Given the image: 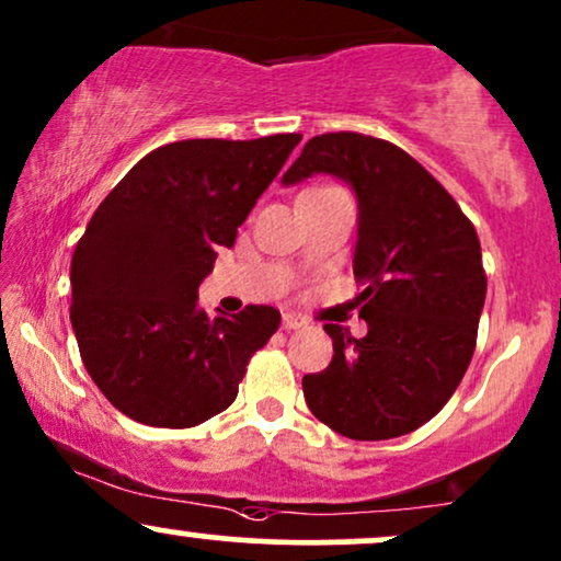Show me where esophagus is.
Returning <instances> with one entry per match:
<instances>
[{
    "label": "esophagus",
    "mask_w": 561,
    "mask_h": 561,
    "mask_svg": "<svg viewBox=\"0 0 561 561\" xmlns=\"http://www.w3.org/2000/svg\"><path fill=\"white\" fill-rule=\"evenodd\" d=\"M308 321L300 317V313H285V317H282V327H285V330H302V327H306Z\"/></svg>",
    "instance_id": "34e87169"
}]
</instances>
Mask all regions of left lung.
I'll list each match as a JSON object with an SVG mask.
<instances>
[{
  "mask_svg": "<svg viewBox=\"0 0 561 561\" xmlns=\"http://www.w3.org/2000/svg\"><path fill=\"white\" fill-rule=\"evenodd\" d=\"M332 173L358 199L353 274L364 337L324 324L334 356L302 377L308 409L351 440H390L430 422L459 388L488 279L478 231L456 199L392 141L337 131L306 141L282 184Z\"/></svg>",
  "mask_w": 561,
  "mask_h": 561,
  "instance_id": "8db88e82",
  "label": "left lung"
}]
</instances>
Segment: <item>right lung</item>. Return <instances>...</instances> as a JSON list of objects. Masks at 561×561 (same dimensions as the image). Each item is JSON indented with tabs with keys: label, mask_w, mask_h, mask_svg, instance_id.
Wrapping results in <instances>:
<instances>
[{
	"label": "right lung",
	"mask_w": 561,
	"mask_h": 561,
	"mask_svg": "<svg viewBox=\"0 0 561 561\" xmlns=\"http://www.w3.org/2000/svg\"><path fill=\"white\" fill-rule=\"evenodd\" d=\"M300 139L171 141L94 210L70 261V324L89 377L128 420L182 430L234 403L282 317L248 306L210 319L197 287Z\"/></svg>",
	"instance_id": "1"
}]
</instances>
